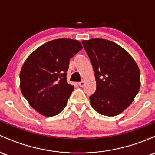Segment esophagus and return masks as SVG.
<instances>
[{"label":"esophagus","instance_id":"esophagus-1","mask_svg":"<svg viewBox=\"0 0 155 155\" xmlns=\"http://www.w3.org/2000/svg\"><path fill=\"white\" fill-rule=\"evenodd\" d=\"M78 85H79V86L81 87H83L85 85V82H84V81H81V82L78 83Z\"/></svg>","mask_w":155,"mask_h":155}]
</instances>
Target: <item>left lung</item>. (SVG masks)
<instances>
[{
    "instance_id": "8db88e82",
    "label": "left lung",
    "mask_w": 155,
    "mask_h": 155,
    "mask_svg": "<svg viewBox=\"0 0 155 155\" xmlns=\"http://www.w3.org/2000/svg\"><path fill=\"white\" fill-rule=\"evenodd\" d=\"M95 73L96 91L89 97L94 109L114 116L124 111L140 89V71L133 57L110 40L82 41Z\"/></svg>"
}]
</instances>
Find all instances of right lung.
<instances>
[{
	"label": "right lung",
	"mask_w": 155,
	"mask_h": 155,
	"mask_svg": "<svg viewBox=\"0 0 155 155\" xmlns=\"http://www.w3.org/2000/svg\"><path fill=\"white\" fill-rule=\"evenodd\" d=\"M83 48L77 40L48 41L28 57L20 74V89L31 107L45 116L65 108L74 86L67 81L69 60Z\"/></svg>",
	"instance_id": "add662e5"
}]
</instances>
